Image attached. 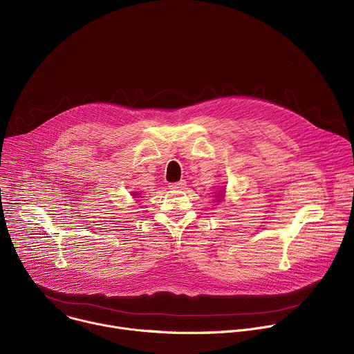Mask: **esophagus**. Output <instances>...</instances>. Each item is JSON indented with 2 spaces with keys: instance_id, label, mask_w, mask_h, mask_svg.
<instances>
[{
  "instance_id": "1",
  "label": "esophagus",
  "mask_w": 354,
  "mask_h": 354,
  "mask_svg": "<svg viewBox=\"0 0 354 354\" xmlns=\"http://www.w3.org/2000/svg\"><path fill=\"white\" fill-rule=\"evenodd\" d=\"M186 186V180H179L175 183H169V189L172 190H182Z\"/></svg>"
}]
</instances>
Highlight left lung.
I'll list each match as a JSON object with an SVG mask.
<instances>
[{"label":"left lung","mask_w":354,"mask_h":354,"mask_svg":"<svg viewBox=\"0 0 354 354\" xmlns=\"http://www.w3.org/2000/svg\"><path fill=\"white\" fill-rule=\"evenodd\" d=\"M223 196H225V187H222V189L216 193V196H215V203H221V201L223 200Z\"/></svg>","instance_id":"obj_1"}]
</instances>
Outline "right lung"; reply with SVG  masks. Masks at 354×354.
Segmentation results:
<instances>
[{
    "label": "right lung",
    "mask_w": 354,
    "mask_h": 354,
    "mask_svg": "<svg viewBox=\"0 0 354 354\" xmlns=\"http://www.w3.org/2000/svg\"><path fill=\"white\" fill-rule=\"evenodd\" d=\"M139 194H140V193H136V192H132V196H133V197H136V196H139Z\"/></svg>",
    "instance_id": "1"
}]
</instances>
